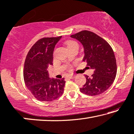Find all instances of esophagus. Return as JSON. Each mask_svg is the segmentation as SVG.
I'll list each match as a JSON object with an SVG mask.
<instances>
[{"label":"esophagus","instance_id":"1","mask_svg":"<svg viewBox=\"0 0 134 134\" xmlns=\"http://www.w3.org/2000/svg\"><path fill=\"white\" fill-rule=\"evenodd\" d=\"M67 77L70 79H73L75 77V75H69V76H68Z\"/></svg>","mask_w":134,"mask_h":134}]
</instances>
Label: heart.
I'll return each instance as SVG.
<instances>
[{"instance_id":"heart-1","label":"heart","mask_w":134,"mask_h":134,"mask_svg":"<svg viewBox=\"0 0 134 134\" xmlns=\"http://www.w3.org/2000/svg\"><path fill=\"white\" fill-rule=\"evenodd\" d=\"M65 44H66L67 49H69L75 46H78V44H77V42L74 40H67L65 42Z\"/></svg>"}]
</instances>
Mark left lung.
<instances>
[{
  "label": "left lung",
  "instance_id": "1",
  "mask_svg": "<svg viewBox=\"0 0 134 134\" xmlns=\"http://www.w3.org/2000/svg\"><path fill=\"white\" fill-rule=\"evenodd\" d=\"M70 37L83 45V61L94 70L91 77L85 75L86 83L80 88L81 92L91 96L105 92L113 84L117 74L116 59L111 46L102 37L87 30Z\"/></svg>",
  "mask_w": 134,
  "mask_h": 134
}]
</instances>
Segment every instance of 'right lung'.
Segmentation results:
<instances>
[{"mask_svg":"<svg viewBox=\"0 0 134 134\" xmlns=\"http://www.w3.org/2000/svg\"><path fill=\"white\" fill-rule=\"evenodd\" d=\"M61 36L44 37L38 40L27 53L24 65L26 86L40 101L54 100L63 94L64 79L49 77L47 68L53 63L54 48Z\"/></svg>","mask_w":134,"mask_h":134,"instance_id":"right-lung-1","label":"right lung"}]
</instances>
